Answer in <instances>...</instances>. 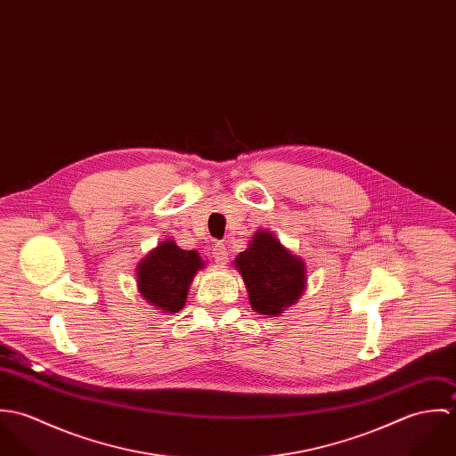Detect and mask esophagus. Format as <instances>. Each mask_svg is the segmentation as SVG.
I'll list each match as a JSON object with an SVG mask.
<instances>
[{"label":"esophagus","instance_id":"obj_1","mask_svg":"<svg viewBox=\"0 0 456 456\" xmlns=\"http://www.w3.org/2000/svg\"><path fill=\"white\" fill-rule=\"evenodd\" d=\"M214 253V260L217 261L219 265H224V263H228V251H226V244L224 242H217V244H214V249H212Z\"/></svg>","mask_w":456,"mask_h":456}]
</instances>
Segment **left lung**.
Listing matches in <instances>:
<instances>
[{
    "label": "left lung",
    "mask_w": 456,
    "mask_h": 456,
    "mask_svg": "<svg viewBox=\"0 0 456 456\" xmlns=\"http://www.w3.org/2000/svg\"><path fill=\"white\" fill-rule=\"evenodd\" d=\"M244 279L251 307L263 316H281L307 288V265L266 230H258L233 261Z\"/></svg>",
    "instance_id": "1"
}]
</instances>
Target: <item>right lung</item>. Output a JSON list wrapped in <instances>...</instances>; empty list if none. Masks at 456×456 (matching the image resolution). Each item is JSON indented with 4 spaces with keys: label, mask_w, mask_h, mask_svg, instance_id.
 Instances as JSON below:
<instances>
[{
    "label": "right lung",
    "mask_w": 456,
    "mask_h": 456,
    "mask_svg": "<svg viewBox=\"0 0 456 456\" xmlns=\"http://www.w3.org/2000/svg\"><path fill=\"white\" fill-rule=\"evenodd\" d=\"M205 268L198 251L181 249L167 239L136 265V289L159 313H179L188 298L196 272Z\"/></svg>",
    "instance_id": "right-lung-1"
}]
</instances>
